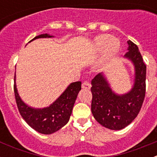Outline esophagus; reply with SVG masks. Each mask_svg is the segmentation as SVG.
Listing matches in <instances>:
<instances>
[{
	"instance_id": "obj_1",
	"label": "esophagus",
	"mask_w": 157,
	"mask_h": 157,
	"mask_svg": "<svg viewBox=\"0 0 157 157\" xmlns=\"http://www.w3.org/2000/svg\"><path fill=\"white\" fill-rule=\"evenodd\" d=\"M82 89H85V90H90L91 87L90 82L88 81H84L82 84Z\"/></svg>"
}]
</instances>
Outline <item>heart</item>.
<instances>
[{
	"label": "heart",
	"instance_id": "b5f03b06",
	"mask_svg": "<svg viewBox=\"0 0 157 157\" xmlns=\"http://www.w3.org/2000/svg\"><path fill=\"white\" fill-rule=\"evenodd\" d=\"M96 48L101 49L104 48L105 56L106 58H111L117 53L120 48V41L116 37H109L106 34L99 35L94 41Z\"/></svg>",
	"mask_w": 157,
	"mask_h": 157
}]
</instances>
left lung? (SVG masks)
<instances>
[{
  "label": "left lung",
  "instance_id": "1",
  "mask_svg": "<svg viewBox=\"0 0 157 157\" xmlns=\"http://www.w3.org/2000/svg\"><path fill=\"white\" fill-rule=\"evenodd\" d=\"M127 43L128 51L125 57L135 67V82L132 90L124 95H116L102 74L97 75L91 82L93 116L101 125L111 130H121L128 126L139 113L145 99L146 65L137 45L130 40Z\"/></svg>",
  "mask_w": 157,
  "mask_h": 157
}]
</instances>
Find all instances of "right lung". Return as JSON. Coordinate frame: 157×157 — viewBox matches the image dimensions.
Masks as SVG:
<instances>
[{
    "instance_id": "obj_1",
    "label": "right lung",
    "mask_w": 157,
    "mask_h": 157,
    "mask_svg": "<svg viewBox=\"0 0 157 157\" xmlns=\"http://www.w3.org/2000/svg\"><path fill=\"white\" fill-rule=\"evenodd\" d=\"M51 37L52 36L47 34H40L36 36L31 41L40 37ZM15 78L16 76L14 77V94L16 105L21 116L30 127L41 134H51L66 125L71 115L78 94L81 90V82H72L63 94L48 108L34 109L25 105L20 99Z\"/></svg>"
}]
</instances>
